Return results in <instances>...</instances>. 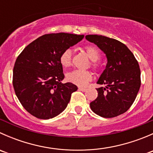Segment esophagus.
Instances as JSON below:
<instances>
[{"instance_id":"obj_1","label":"esophagus","mask_w":153,"mask_h":153,"mask_svg":"<svg viewBox=\"0 0 153 153\" xmlns=\"http://www.w3.org/2000/svg\"><path fill=\"white\" fill-rule=\"evenodd\" d=\"M78 89H79L80 91H82V92H85L86 90V89L85 87H78Z\"/></svg>"}]
</instances>
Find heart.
I'll use <instances>...</instances> for the list:
<instances>
[{
    "mask_svg": "<svg viewBox=\"0 0 153 153\" xmlns=\"http://www.w3.org/2000/svg\"><path fill=\"white\" fill-rule=\"evenodd\" d=\"M85 50L88 57L92 61L90 65L93 69H96L99 67L97 61L101 58L99 49L93 46H87ZM60 63L64 67H69L72 65V50L67 49L61 53L60 56ZM92 73L88 70L75 69L67 74V80L72 84L78 86H85L89 81L92 80Z\"/></svg>",
    "mask_w": 153,
    "mask_h": 153,
    "instance_id": "obj_1",
    "label": "heart"
}]
</instances>
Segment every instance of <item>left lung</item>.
Masks as SVG:
<instances>
[{
	"instance_id": "obj_1",
	"label": "left lung",
	"mask_w": 153,
	"mask_h": 153,
	"mask_svg": "<svg viewBox=\"0 0 153 153\" xmlns=\"http://www.w3.org/2000/svg\"><path fill=\"white\" fill-rule=\"evenodd\" d=\"M105 53L106 69L97 81L105 87L97 89L98 97L90 108L103 118L124 113L133 104L141 86V70L132 52L125 44L113 38L98 35H86Z\"/></svg>"
}]
</instances>
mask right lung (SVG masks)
<instances>
[{"label":"right lung","instance_id":"obj_1","mask_svg":"<svg viewBox=\"0 0 153 153\" xmlns=\"http://www.w3.org/2000/svg\"><path fill=\"white\" fill-rule=\"evenodd\" d=\"M84 38L69 33L46 34L32 41L17 58L13 69L15 92L24 109L40 119H49L63 112L78 89L64 78L60 56Z\"/></svg>","mask_w":153,"mask_h":153}]
</instances>
